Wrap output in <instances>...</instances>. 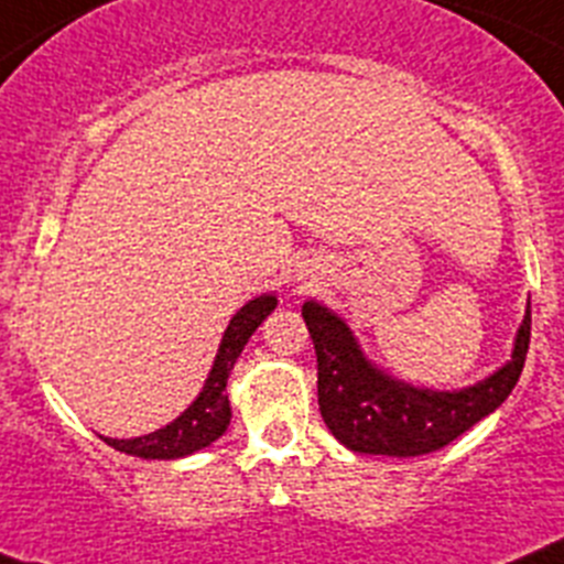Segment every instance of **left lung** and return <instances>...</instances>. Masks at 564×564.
<instances>
[{"instance_id": "8db88e82", "label": "left lung", "mask_w": 564, "mask_h": 564, "mask_svg": "<svg viewBox=\"0 0 564 564\" xmlns=\"http://www.w3.org/2000/svg\"><path fill=\"white\" fill-rule=\"evenodd\" d=\"M301 312L317 354L323 421L339 444L365 455L413 458L464 435L509 399L531 339V303H525V317L503 368L469 388L433 390L402 382L370 362L348 323L323 303L306 301Z\"/></svg>"}]
</instances>
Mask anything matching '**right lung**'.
<instances>
[{
    "mask_svg": "<svg viewBox=\"0 0 564 564\" xmlns=\"http://www.w3.org/2000/svg\"><path fill=\"white\" fill-rule=\"evenodd\" d=\"M275 294H258V297H252L250 303H245L232 314L230 326H227L225 337H221L219 351H216V359H213V368L207 373L205 384H202L199 395L171 424L149 435H140V438H106V435H100V438L126 455L156 460L185 458V455H194L205 449V446H210L213 441L225 435V430L230 427L232 410L225 390L232 365L241 357L252 332L275 312Z\"/></svg>",
    "mask_w": 564,
    "mask_h": 564,
    "instance_id": "right-lung-1",
    "label": "right lung"
}]
</instances>
